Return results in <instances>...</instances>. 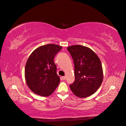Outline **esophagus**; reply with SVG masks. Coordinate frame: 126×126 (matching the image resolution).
Masks as SVG:
<instances>
[{"instance_id":"1","label":"esophagus","mask_w":126,"mask_h":126,"mask_svg":"<svg viewBox=\"0 0 126 126\" xmlns=\"http://www.w3.org/2000/svg\"><path fill=\"white\" fill-rule=\"evenodd\" d=\"M61 78H62V80H64L65 79V78H66V77L65 76H63V77H61Z\"/></svg>"}]
</instances>
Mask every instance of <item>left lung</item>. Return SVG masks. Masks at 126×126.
<instances>
[{
  "mask_svg": "<svg viewBox=\"0 0 126 126\" xmlns=\"http://www.w3.org/2000/svg\"><path fill=\"white\" fill-rule=\"evenodd\" d=\"M73 58L75 80L70 88L76 96H90L99 88L103 79L101 62L94 51L87 47L74 45L68 47Z\"/></svg>",
  "mask_w": 126,
  "mask_h": 126,
  "instance_id": "1",
  "label": "left lung"
}]
</instances>
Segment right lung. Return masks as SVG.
I'll return each instance as SVG.
<instances>
[{
    "label": "right lung",
    "instance_id": "right-lung-1",
    "mask_svg": "<svg viewBox=\"0 0 126 126\" xmlns=\"http://www.w3.org/2000/svg\"><path fill=\"white\" fill-rule=\"evenodd\" d=\"M62 48L57 44H46L30 55L25 67V79L33 92L42 97L49 96L58 87L60 77L57 74L54 58Z\"/></svg>",
    "mask_w": 126,
    "mask_h": 126
}]
</instances>
